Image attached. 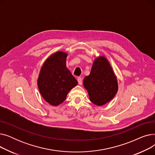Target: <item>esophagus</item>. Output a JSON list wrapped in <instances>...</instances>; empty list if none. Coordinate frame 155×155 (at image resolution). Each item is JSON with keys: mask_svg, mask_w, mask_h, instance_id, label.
Segmentation results:
<instances>
[{"mask_svg": "<svg viewBox=\"0 0 155 155\" xmlns=\"http://www.w3.org/2000/svg\"><path fill=\"white\" fill-rule=\"evenodd\" d=\"M77 80H78V84L79 85H82V78L81 77H78L77 78Z\"/></svg>", "mask_w": 155, "mask_h": 155, "instance_id": "esophagus-1", "label": "esophagus"}]
</instances>
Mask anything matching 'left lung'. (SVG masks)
<instances>
[{
    "instance_id": "left-lung-1",
    "label": "left lung",
    "mask_w": 155,
    "mask_h": 155,
    "mask_svg": "<svg viewBox=\"0 0 155 155\" xmlns=\"http://www.w3.org/2000/svg\"><path fill=\"white\" fill-rule=\"evenodd\" d=\"M84 85L90 101L97 105H104L114 98L118 90L117 78L105 57L94 61L90 75L84 80Z\"/></svg>"
}]
</instances>
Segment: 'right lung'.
Returning a JSON list of instances; mask_svg holds the SVG:
<instances>
[{
	"label": "right lung",
	"mask_w": 155,
	"mask_h": 155,
	"mask_svg": "<svg viewBox=\"0 0 155 155\" xmlns=\"http://www.w3.org/2000/svg\"><path fill=\"white\" fill-rule=\"evenodd\" d=\"M67 54L54 53L46 60L41 69L38 86L44 99L52 105H60L68 92L78 84L66 65Z\"/></svg>",
	"instance_id": "1"
}]
</instances>
